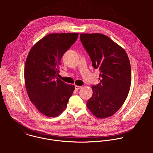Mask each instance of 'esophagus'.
Listing matches in <instances>:
<instances>
[{
	"instance_id": "34e87169",
	"label": "esophagus",
	"mask_w": 153,
	"mask_h": 153,
	"mask_svg": "<svg viewBox=\"0 0 153 153\" xmlns=\"http://www.w3.org/2000/svg\"><path fill=\"white\" fill-rule=\"evenodd\" d=\"M81 86H78V85H75V90H78V89H81Z\"/></svg>"
}]
</instances>
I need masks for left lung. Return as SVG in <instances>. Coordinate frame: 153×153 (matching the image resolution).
<instances>
[{"label":"left lung","mask_w":153,"mask_h":153,"mask_svg":"<svg viewBox=\"0 0 153 153\" xmlns=\"http://www.w3.org/2000/svg\"><path fill=\"white\" fill-rule=\"evenodd\" d=\"M80 39L92 66L100 72V82L92 85L87 106L98 118L114 115L125 102L130 89L131 65L125 50L101 33H81Z\"/></svg>","instance_id":"left-lung-1"}]
</instances>
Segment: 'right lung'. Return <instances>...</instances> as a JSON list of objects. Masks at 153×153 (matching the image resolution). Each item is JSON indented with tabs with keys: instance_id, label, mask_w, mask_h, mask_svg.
Masks as SVG:
<instances>
[{
	"instance_id": "obj_1",
	"label": "right lung",
	"mask_w": 153,
	"mask_h": 153,
	"mask_svg": "<svg viewBox=\"0 0 153 153\" xmlns=\"http://www.w3.org/2000/svg\"><path fill=\"white\" fill-rule=\"evenodd\" d=\"M78 33H51L30 49L27 56L24 77L30 101L38 111L49 117L60 115L67 107L75 86L59 79L61 59L75 43Z\"/></svg>"
}]
</instances>
